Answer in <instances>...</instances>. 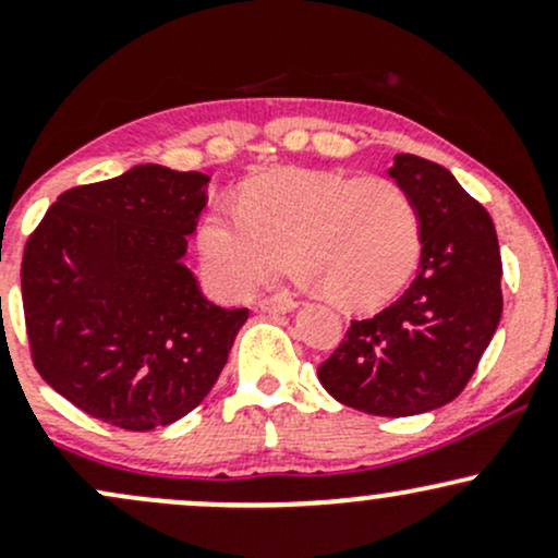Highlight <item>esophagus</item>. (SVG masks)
I'll return each mask as SVG.
<instances>
[{"label":"esophagus","instance_id":"obj_1","mask_svg":"<svg viewBox=\"0 0 558 558\" xmlns=\"http://www.w3.org/2000/svg\"><path fill=\"white\" fill-rule=\"evenodd\" d=\"M293 310H296V301L291 296H272L259 301V312H267V315H288Z\"/></svg>","mask_w":558,"mask_h":558}]
</instances>
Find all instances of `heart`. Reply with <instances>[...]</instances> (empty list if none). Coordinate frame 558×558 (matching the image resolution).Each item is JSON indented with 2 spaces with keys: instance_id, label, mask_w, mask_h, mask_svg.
I'll list each match as a JSON object with an SVG mask.
<instances>
[{
  "instance_id": "b5f03b06",
  "label": "heart",
  "mask_w": 558,
  "mask_h": 558,
  "mask_svg": "<svg viewBox=\"0 0 558 558\" xmlns=\"http://www.w3.org/2000/svg\"><path fill=\"white\" fill-rule=\"evenodd\" d=\"M286 248L301 259L299 283L325 288L341 310H377L417 270L420 215L390 178L272 168L241 185L239 213L213 207L196 228L202 270L228 299L252 293Z\"/></svg>"
}]
</instances>
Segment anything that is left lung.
<instances>
[{
	"label": "left lung",
	"instance_id": "left-lung-1",
	"mask_svg": "<svg viewBox=\"0 0 558 558\" xmlns=\"http://www.w3.org/2000/svg\"><path fill=\"white\" fill-rule=\"evenodd\" d=\"M388 175L417 207V278L388 310L354 319L317 377L345 407L412 417L457 399L477 369L504 310L501 252L490 215L444 165L396 155Z\"/></svg>",
	"mask_w": 558,
	"mask_h": 558
}]
</instances>
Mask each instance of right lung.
I'll return each mask as SVG.
<instances>
[{"mask_svg": "<svg viewBox=\"0 0 558 558\" xmlns=\"http://www.w3.org/2000/svg\"><path fill=\"white\" fill-rule=\"evenodd\" d=\"M209 175L136 165L62 194L25 243L38 375L92 417L155 430L207 399L246 310L202 293L185 248Z\"/></svg>", "mask_w": 558, "mask_h": 558, "instance_id": "right-lung-1", "label": "right lung"}]
</instances>
